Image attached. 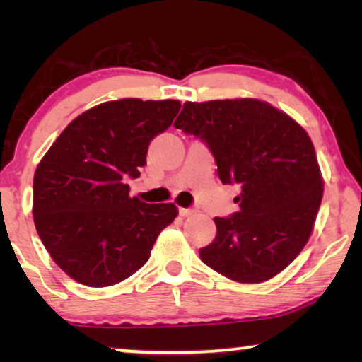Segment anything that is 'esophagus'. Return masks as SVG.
Returning a JSON list of instances; mask_svg holds the SVG:
<instances>
[{
    "label": "esophagus",
    "instance_id": "34e87169",
    "mask_svg": "<svg viewBox=\"0 0 362 362\" xmlns=\"http://www.w3.org/2000/svg\"><path fill=\"white\" fill-rule=\"evenodd\" d=\"M192 212H194V209H191V207H180V216H182V217L191 216Z\"/></svg>",
    "mask_w": 362,
    "mask_h": 362
}]
</instances>
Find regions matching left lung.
<instances>
[{
    "label": "left lung",
    "mask_w": 362,
    "mask_h": 362,
    "mask_svg": "<svg viewBox=\"0 0 362 362\" xmlns=\"http://www.w3.org/2000/svg\"><path fill=\"white\" fill-rule=\"evenodd\" d=\"M175 128L206 143L224 185H239V211L214 217L201 260L240 284L280 274L308 242L323 181L315 146L298 123L267 102H186Z\"/></svg>",
    "instance_id": "obj_1"
}]
</instances>
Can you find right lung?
I'll list each match as a JSON object with an SVG mask.
<instances>
[{
    "label": "right lung",
    "mask_w": 362,
    "mask_h": 362,
    "mask_svg": "<svg viewBox=\"0 0 362 362\" xmlns=\"http://www.w3.org/2000/svg\"><path fill=\"white\" fill-rule=\"evenodd\" d=\"M177 100L123 98L69 123L34 173V224L52 260L78 284L110 286L140 270L175 204L130 197L151 140L171 127Z\"/></svg>",
    "instance_id": "add662e5"
}]
</instances>
